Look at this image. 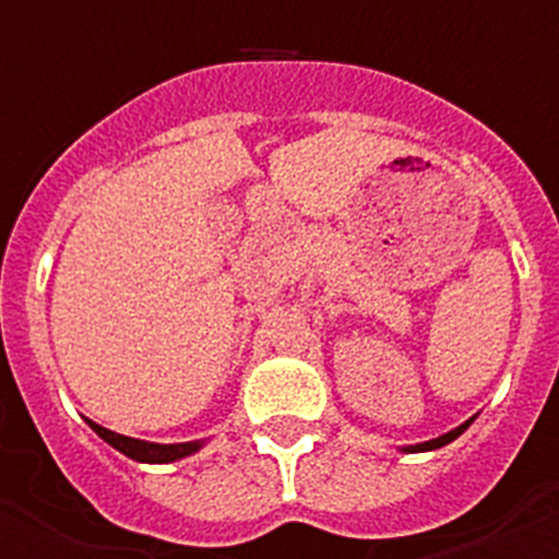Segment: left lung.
<instances>
[{
  "instance_id": "1",
  "label": "left lung",
  "mask_w": 559,
  "mask_h": 559,
  "mask_svg": "<svg viewBox=\"0 0 559 559\" xmlns=\"http://www.w3.org/2000/svg\"><path fill=\"white\" fill-rule=\"evenodd\" d=\"M473 419H467V423H462V426L459 428H453V431H448L445 437H439V439H431V442H423V445H417V448H412V451H433V448H442V445H448V442H453V439L459 437V433L464 431V428L471 426Z\"/></svg>"
}]
</instances>
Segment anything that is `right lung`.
Segmentation results:
<instances>
[{
    "instance_id": "obj_1",
    "label": "right lung",
    "mask_w": 559,
    "mask_h": 559,
    "mask_svg": "<svg viewBox=\"0 0 559 559\" xmlns=\"http://www.w3.org/2000/svg\"><path fill=\"white\" fill-rule=\"evenodd\" d=\"M88 426L97 437H103L111 448H117L120 453H126L128 459H136V462H151V464H165L176 462V459H185L190 453L199 451V442H185V445H153V442H142V439L122 437V433H114L108 428L97 426L88 419Z\"/></svg>"
}]
</instances>
